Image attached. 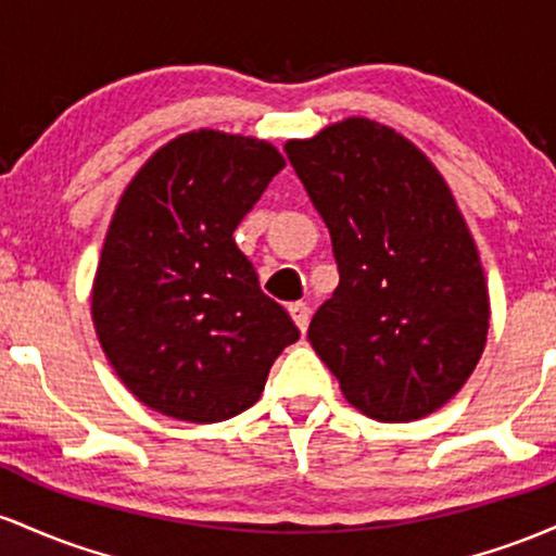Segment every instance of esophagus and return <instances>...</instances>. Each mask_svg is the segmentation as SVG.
Here are the masks:
<instances>
[{"label": "esophagus", "mask_w": 556, "mask_h": 556, "mask_svg": "<svg viewBox=\"0 0 556 556\" xmlns=\"http://www.w3.org/2000/svg\"><path fill=\"white\" fill-rule=\"evenodd\" d=\"M289 312H291V317H294L296 328L304 333V330H307V326H309V307H307V302H291L289 304Z\"/></svg>", "instance_id": "34e87169"}]
</instances>
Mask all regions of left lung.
Listing matches in <instances>:
<instances>
[{"label": "left lung", "mask_w": 556, "mask_h": 556, "mask_svg": "<svg viewBox=\"0 0 556 556\" xmlns=\"http://www.w3.org/2000/svg\"><path fill=\"white\" fill-rule=\"evenodd\" d=\"M286 157L339 267L309 323L312 349L362 415L435 413L476 370L489 333L483 267L446 180L415 143L367 117L289 141Z\"/></svg>", "instance_id": "obj_1"}]
</instances>
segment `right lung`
Returning <instances> with one entry per match:
<instances>
[{"instance_id":"add662e5","label":"right lung","mask_w":556,"mask_h":556,"mask_svg":"<svg viewBox=\"0 0 556 556\" xmlns=\"http://www.w3.org/2000/svg\"><path fill=\"white\" fill-rule=\"evenodd\" d=\"M267 141L194 130L136 173L112 215L91 315L139 402L186 422L244 413L299 339L233 230L283 170Z\"/></svg>"}]
</instances>
